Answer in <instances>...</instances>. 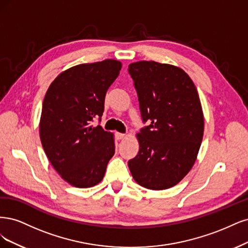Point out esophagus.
Masks as SVG:
<instances>
[{"mask_svg":"<svg viewBox=\"0 0 248 248\" xmlns=\"http://www.w3.org/2000/svg\"><path fill=\"white\" fill-rule=\"evenodd\" d=\"M115 137L117 140H122L124 138H125V134H123V133H116L115 134Z\"/></svg>","mask_w":248,"mask_h":248,"instance_id":"34e87169","label":"esophagus"}]
</instances>
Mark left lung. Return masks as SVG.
Here are the masks:
<instances>
[{
    "label": "left lung",
    "mask_w": 248,
    "mask_h": 248,
    "mask_svg": "<svg viewBox=\"0 0 248 248\" xmlns=\"http://www.w3.org/2000/svg\"><path fill=\"white\" fill-rule=\"evenodd\" d=\"M143 123L139 153L129 168L149 189L174 186L194 166L203 139L204 116L194 82L182 69L154 61L130 63Z\"/></svg>",
    "instance_id": "left-lung-1"
}]
</instances>
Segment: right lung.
I'll return each instance as SVG.
<instances>
[{
    "mask_svg": "<svg viewBox=\"0 0 248 248\" xmlns=\"http://www.w3.org/2000/svg\"><path fill=\"white\" fill-rule=\"evenodd\" d=\"M121 69L115 60L81 63L63 71L47 90L40 139L52 167L71 186L98 185L114 155L113 134L91 124L101 121L106 93Z\"/></svg>",
    "mask_w": 248,
    "mask_h": 248,
    "instance_id": "add662e5",
    "label": "right lung"
}]
</instances>
